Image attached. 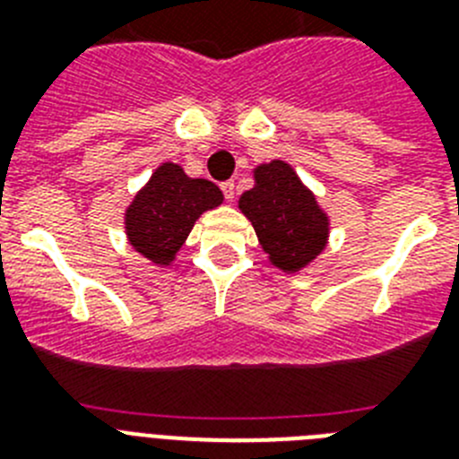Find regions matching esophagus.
Returning a JSON list of instances; mask_svg holds the SVG:
<instances>
[{
    "mask_svg": "<svg viewBox=\"0 0 459 459\" xmlns=\"http://www.w3.org/2000/svg\"><path fill=\"white\" fill-rule=\"evenodd\" d=\"M221 190H222V195H225L227 202L234 200V193H237V188H234V181H225V184H221Z\"/></svg>",
    "mask_w": 459,
    "mask_h": 459,
    "instance_id": "1",
    "label": "esophagus"
}]
</instances>
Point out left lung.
Here are the masks:
<instances>
[{"mask_svg":"<svg viewBox=\"0 0 459 459\" xmlns=\"http://www.w3.org/2000/svg\"><path fill=\"white\" fill-rule=\"evenodd\" d=\"M253 177L255 186L238 197V209L253 222L271 264L285 273L303 271L326 248V211L285 160L257 165Z\"/></svg>","mask_w":459,"mask_h":459,"instance_id":"1","label":"left lung"}]
</instances>
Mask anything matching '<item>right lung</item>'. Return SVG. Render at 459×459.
<instances>
[{
	"label": "right lung",
	"instance_id": "add662e5",
	"mask_svg": "<svg viewBox=\"0 0 459 459\" xmlns=\"http://www.w3.org/2000/svg\"><path fill=\"white\" fill-rule=\"evenodd\" d=\"M221 204L222 190L213 181L193 179L177 163L158 165L126 206V237L142 257L156 266H169L195 221Z\"/></svg>",
	"mask_w": 459,
	"mask_h": 459
}]
</instances>
